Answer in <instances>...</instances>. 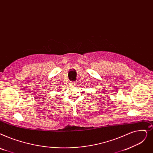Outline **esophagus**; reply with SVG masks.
Here are the masks:
<instances>
[{
	"label": "esophagus",
	"instance_id": "obj_1",
	"mask_svg": "<svg viewBox=\"0 0 153 153\" xmlns=\"http://www.w3.org/2000/svg\"><path fill=\"white\" fill-rule=\"evenodd\" d=\"M77 81H75V82H71V84H73V85H76L77 84Z\"/></svg>",
	"mask_w": 153,
	"mask_h": 153
}]
</instances>
